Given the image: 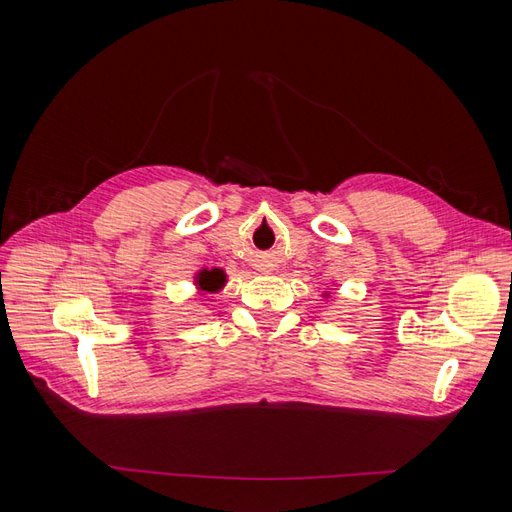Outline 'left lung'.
<instances>
[{"instance_id": "left-lung-1", "label": "left lung", "mask_w": 512, "mask_h": 512, "mask_svg": "<svg viewBox=\"0 0 512 512\" xmlns=\"http://www.w3.org/2000/svg\"><path fill=\"white\" fill-rule=\"evenodd\" d=\"M324 297H329V294H324Z\"/></svg>"}]
</instances>
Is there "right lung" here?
<instances>
[{
  "label": "right lung",
  "instance_id": "1",
  "mask_svg": "<svg viewBox=\"0 0 512 512\" xmlns=\"http://www.w3.org/2000/svg\"><path fill=\"white\" fill-rule=\"evenodd\" d=\"M194 284L198 288V292L203 294H215L220 292L224 286H226V273L218 267L213 269H200L196 275H194Z\"/></svg>",
  "mask_w": 512,
  "mask_h": 512
}]
</instances>
